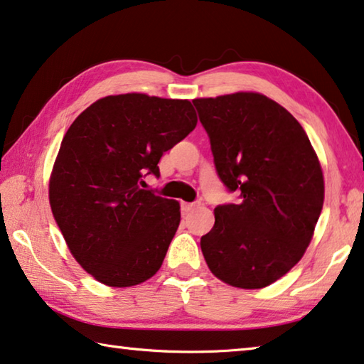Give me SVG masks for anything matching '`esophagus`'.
<instances>
[{
    "instance_id": "1",
    "label": "esophagus",
    "mask_w": 364,
    "mask_h": 364,
    "mask_svg": "<svg viewBox=\"0 0 364 364\" xmlns=\"http://www.w3.org/2000/svg\"><path fill=\"white\" fill-rule=\"evenodd\" d=\"M199 205V203H181V210L186 213V212H191L193 209Z\"/></svg>"
}]
</instances>
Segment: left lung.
<instances>
[{"instance_id": "8db88e82", "label": "left lung", "mask_w": 364, "mask_h": 364, "mask_svg": "<svg viewBox=\"0 0 364 364\" xmlns=\"http://www.w3.org/2000/svg\"><path fill=\"white\" fill-rule=\"evenodd\" d=\"M217 175L238 204L217 205L200 238L212 274L238 288H264L298 264L324 204V176L301 124L255 92L193 100Z\"/></svg>"}]
</instances>
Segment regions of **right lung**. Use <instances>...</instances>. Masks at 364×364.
<instances>
[{"mask_svg":"<svg viewBox=\"0 0 364 364\" xmlns=\"http://www.w3.org/2000/svg\"><path fill=\"white\" fill-rule=\"evenodd\" d=\"M198 124L189 100L108 95L85 108L63 137L50 205L74 259L108 287L157 274L181 220L178 200L144 189L164 152Z\"/></svg>","mask_w":364,"mask_h":364,"instance_id":"obj_1","label":"right lung"}]
</instances>
